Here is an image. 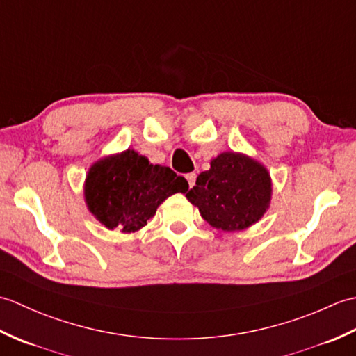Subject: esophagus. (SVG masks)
<instances>
[{
	"instance_id": "34e87169",
	"label": "esophagus",
	"mask_w": 356,
	"mask_h": 356,
	"mask_svg": "<svg viewBox=\"0 0 356 356\" xmlns=\"http://www.w3.org/2000/svg\"><path fill=\"white\" fill-rule=\"evenodd\" d=\"M186 180H188V185H190V188H193L194 186V184H195V172H190V174H186Z\"/></svg>"
}]
</instances>
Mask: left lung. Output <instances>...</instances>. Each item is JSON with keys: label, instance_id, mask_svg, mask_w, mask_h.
<instances>
[{"label": "left lung", "instance_id": "left-lung-1", "mask_svg": "<svg viewBox=\"0 0 356 356\" xmlns=\"http://www.w3.org/2000/svg\"><path fill=\"white\" fill-rule=\"evenodd\" d=\"M185 195L213 228L232 232L249 228L266 213L272 182L260 162L226 151L211 161Z\"/></svg>", "mask_w": 356, "mask_h": 356}]
</instances>
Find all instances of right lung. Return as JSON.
I'll return each instance as SVG.
<instances>
[{
    "label": "right lung",
    "mask_w": 356,
    "mask_h": 356,
    "mask_svg": "<svg viewBox=\"0 0 356 356\" xmlns=\"http://www.w3.org/2000/svg\"><path fill=\"white\" fill-rule=\"evenodd\" d=\"M188 182L168 166L149 163L134 149L104 157L88 170L86 203L105 228L139 231L157 207L176 193H186Z\"/></svg>",
    "instance_id": "obj_1"
}]
</instances>
